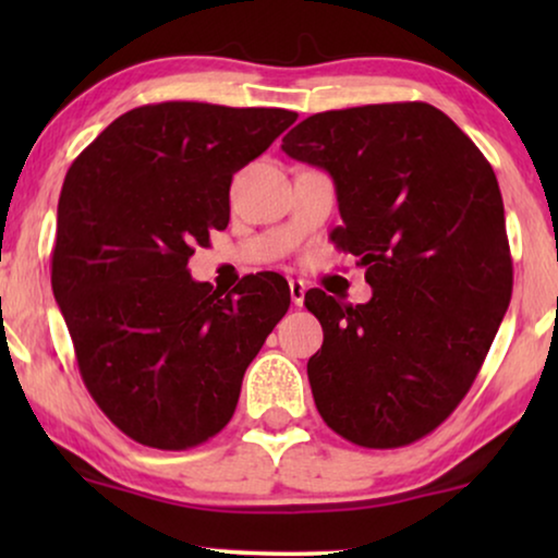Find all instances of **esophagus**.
<instances>
[{
	"label": "esophagus",
	"mask_w": 558,
	"mask_h": 558,
	"mask_svg": "<svg viewBox=\"0 0 558 558\" xmlns=\"http://www.w3.org/2000/svg\"><path fill=\"white\" fill-rule=\"evenodd\" d=\"M289 294H292L294 307H302L304 294H307V284L302 279H289Z\"/></svg>",
	"instance_id": "obj_1"
}]
</instances>
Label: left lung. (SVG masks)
<instances>
[{
	"mask_svg": "<svg viewBox=\"0 0 558 558\" xmlns=\"http://www.w3.org/2000/svg\"><path fill=\"white\" fill-rule=\"evenodd\" d=\"M330 172L371 302L307 292L323 348L307 376L319 416L368 449L411 445L470 391L513 292L498 180L468 134L422 101L371 104L304 119L281 140Z\"/></svg>",
	"mask_w": 558,
	"mask_h": 558,
	"instance_id": "left-lung-1",
	"label": "left lung"
}]
</instances>
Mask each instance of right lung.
I'll list each match as a JSON object with an SVG mask.
<instances>
[{
	"label": "right lung",
	"mask_w": 558,
	"mask_h": 558,
	"mask_svg": "<svg viewBox=\"0 0 558 558\" xmlns=\"http://www.w3.org/2000/svg\"><path fill=\"white\" fill-rule=\"evenodd\" d=\"M296 121L287 109L165 101L111 121L65 174L52 294L98 409L155 449L203 445L289 310L274 274L218 292L190 277L231 218L233 174Z\"/></svg>",
	"instance_id": "1"
}]
</instances>
